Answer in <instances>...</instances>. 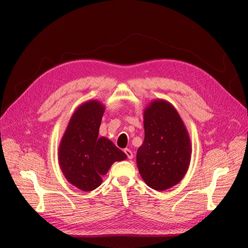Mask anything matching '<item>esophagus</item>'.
<instances>
[{"mask_svg":"<svg viewBox=\"0 0 248 248\" xmlns=\"http://www.w3.org/2000/svg\"><path fill=\"white\" fill-rule=\"evenodd\" d=\"M124 153L126 154L127 157H128V159H132V158H133V153L131 152V150L125 149V150H124Z\"/></svg>","mask_w":248,"mask_h":248,"instance_id":"1","label":"esophagus"}]
</instances>
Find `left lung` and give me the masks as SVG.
<instances>
[{
    "instance_id": "left-lung-1",
    "label": "left lung",
    "mask_w": 248,
    "mask_h": 248,
    "mask_svg": "<svg viewBox=\"0 0 248 248\" xmlns=\"http://www.w3.org/2000/svg\"><path fill=\"white\" fill-rule=\"evenodd\" d=\"M145 140L137 153L140 174L155 190L179 183L189 167L191 147L182 119L164 100H155L144 112Z\"/></svg>"
}]
</instances>
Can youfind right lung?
Masks as SVG:
<instances>
[{"mask_svg": "<svg viewBox=\"0 0 248 248\" xmlns=\"http://www.w3.org/2000/svg\"><path fill=\"white\" fill-rule=\"evenodd\" d=\"M104 107L88 101L72 115L59 148V162L67 181L80 190L91 191L102 182L115 161L126 159V154L112 142L99 138Z\"/></svg>", "mask_w": 248, "mask_h": 248, "instance_id": "right-lung-1", "label": "right lung"}]
</instances>
